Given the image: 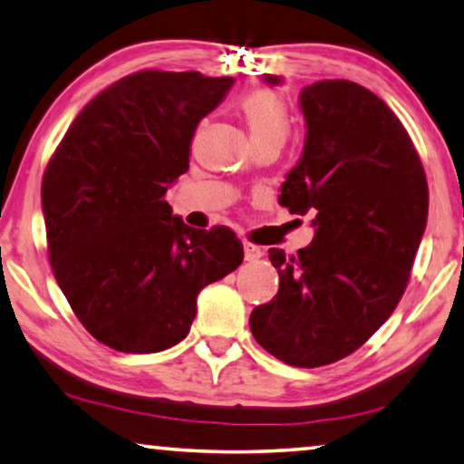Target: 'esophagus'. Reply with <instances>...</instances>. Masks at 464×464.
<instances>
[{"label":"esophagus","instance_id":"34e87169","mask_svg":"<svg viewBox=\"0 0 464 464\" xmlns=\"http://www.w3.org/2000/svg\"><path fill=\"white\" fill-rule=\"evenodd\" d=\"M244 256L247 262H254V260H260L262 256H265V250H262L260 246H254L250 241H246L244 244Z\"/></svg>","mask_w":464,"mask_h":464}]
</instances>
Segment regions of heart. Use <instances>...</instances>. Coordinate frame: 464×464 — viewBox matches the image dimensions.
I'll return each instance as SVG.
<instances>
[{"label": "heart", "mask_w": 464, "mask_h": 464, "mask_svg": "<svg viewBox=\"0 0 464 464\" xmlns=\"http://www.w3.org/2000/svg\"><path fill=\"white\" fill-rule=\"evenodd\" d=\"M241 112L250 127L252 141L258 145L281 148L289 135V112L285 100L273 89H258L241 103Z\"/></svg>", "instance_id": "b5f03b06"}]
</instances>
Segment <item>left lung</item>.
<instances>
[{
    "label": "left lung",
    "mask_w": 464,
    "mask_h": 464,
    "mask_svg": "<svg viewBox=\"0 0 464 464\" xmlns=\"http://www.w3.org/2000/svg\"><path fill=\"white\" fill-rule=\"evenodd\" d=\"M268 85H281L265 74ZM306 141L281 185L292 214L316 212L313 244L268 260L279 292L250 314L254 340L279 361H342L390 319L427 225L430 189L398 116L358 82L334 79L300 93Z\"/></svg>",
    "instance_id": "left-lung-1"
}]
</instances>
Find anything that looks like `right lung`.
Here are the masks:
<instances>
[{
	"instance_id": "obj_1",
	"label": "right lung",
	"mask_w": 464,
	"mask_h": 464,
	"mask_svg": "<svg viewBox=\"0 0 464 464\" xmlns=\"http://www.w3.org/2000/svg\"><path fill=\"white\" fill-rule=\"evenodd\" d=\"M231 77L129 74L81 110L41 183L47 254L62 294L95 340L127 354L185 340L198 294L235 271L229 227L193 229L166 189L189 169L199 121Z\"/></svg>"
}]
</instances>
